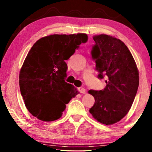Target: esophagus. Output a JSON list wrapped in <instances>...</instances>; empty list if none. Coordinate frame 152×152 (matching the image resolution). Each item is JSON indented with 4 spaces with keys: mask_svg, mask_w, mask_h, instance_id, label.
<instances>
[{
    "mask_svg": "<svg viewBox=\"0 0 152 152\" xmlns=\"http://www.w3.org/2000/svg\"><path fill=\"white\" fill-rule=\"evenodd\" d=\"M78 91H79V92H80V93H82V94H85L86 93V90H85V88H78Z\"/></svg>",
    "mask_w": 152,
    "mask_h": 152,
    "instance_id": "esophagus-1",
    "label": "esophagus"
}]
</instances>
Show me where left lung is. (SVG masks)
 <instances>
[{
  "label": "left lung",
  "mask_w": 152,
  "mask_h": 152,
  "mask_svg": "<svg viewBox=\"0 0 152 152\" xmlns=\"http://www.w3.org/2000/svg\"><path fill=\"white\" fill-rule=\"evenodd\" d=\"M91 54L96 62L98 78H106L102 91L90 90L95 99L89 112L104 125L121 120L134 101L139 86V72L133 56L122 41L112 36L94 35Z\"/></svg>",
  "instance_id": "obj_1"
}]
</instances>
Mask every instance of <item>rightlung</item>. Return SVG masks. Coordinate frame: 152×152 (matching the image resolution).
<instances>
[{
    "instance_id": "obj_1",
    "label": "right lung",
    "mask_w": 152,
    "mask_h": 152,
    "mask_svg": "<svg viewBox=\"0 0 152 152\" xmlns=\"http://www.w3.org/2000/svg\"><path fill=\"white\" fill-rule=\"evenodd\" d=\"M87 40L85 33L54 34L41 38L31 48L20 70L19 86L33 116L43 121L58 119L66 104L78 93L65 82V61Z\"/></svg>"
}]
</instances>
